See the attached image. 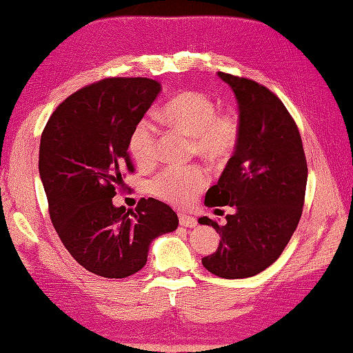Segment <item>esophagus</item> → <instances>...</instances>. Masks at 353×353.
Returning <instances> with one entry per match:
<instances>
[{"instance_id":"34e87169","label":"esophagus","mask_w":353,"mask_h":353,"mask_svg":"<svg viewBox=\"0 0 353 353\" xmlns=\"http://www.w3.org/2000/svg\"><path fill=\"white\" fill-rule=\"evenodd\" d=\"M178 218H179V224H181L183 228H195L196 225V218H194V216L179 214Z\"/></svg>"}]
</instances>
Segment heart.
I'll use <instances>...</instances> for the list:
<instances>
[{"label": "heart", "mask_w": 353, "mask_h": 353, "mask_svg": "<svg viewBox=\"0 0 353 353\" xmlns=\"http://www.w3.org/2000/svg\"><path fill=\"white\" fill-rule=\"evenodd\" d=\"M161 121L189 135L190 149L214 165L224 164L235 154L241 138V119L235 110H218L212 98L195 90L179 92L161 109ZM129 150L139 168L148 169L158 158V130L141 119L129 137ZM209 183L201 165H170L150 179V194L161 201L185 208L195 201Z\"/></svg>", "instance_id": "b5f03b06"}]
</instances>
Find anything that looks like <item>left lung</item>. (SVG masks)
<instances>
[{"label": "left lung", "mask_w": 353, "mask_h": 353, "mask_svg": "<svg viewBox=\"0 0 353 353\" xmlns=\"http://www.w3.org/2000/svg\"><path fill=\"white\" fill-rule=\"evenodd\" d=\"M238 101L241 138L218 183L208 190L209 208L230 205L234 215L218 225L221 239L203 265L228 280L254 276L274 264L300 223L307 184V163L294 118L274 92L230 73L218 72Z\"/></svg>", "instance_id": "left-lung-1"}]
</instances>
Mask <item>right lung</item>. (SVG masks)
<instances>
[{"label":"right lung","mask_w":353,"mask_h":353,"mask_svg":"<svg viewBox=\"0 0 353 353\" xmlns=\"http://www.w3.org/2000/svg\"><path fill=\"white\" fill-rule=\"evenodd\" d=\"M161 90L150 78H105L58 105L39 143V176L53 228L84 269L104 278L141 270L149 245L178 228L168 204L141 198L115 208L124 172H134L129 137Z\"/></svg>","instance_id":"obj_1"}]
</instances>
